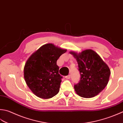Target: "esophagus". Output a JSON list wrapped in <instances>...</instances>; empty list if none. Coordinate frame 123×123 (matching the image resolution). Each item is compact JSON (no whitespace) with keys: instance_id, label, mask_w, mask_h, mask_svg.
<instances>
[{"instance_id":"1","label":"esophagus","mask_w":123,"mask_h":123,"mask_svg":"<svg viewBox=\"0 0 123 123\" xmlns=\"http://www.w3.org/2000/svg\"><path fill=\"white\" fill-rule=\"evenodd\" d=\"M70 77H71V76L70 75V74H69V75H68V76H67L65 77V78H66L67 79H70Z\"/></svg>"}]
</instances>
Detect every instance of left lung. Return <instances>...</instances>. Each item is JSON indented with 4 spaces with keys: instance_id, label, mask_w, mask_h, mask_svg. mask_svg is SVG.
<instances>
[{
    "instance_id": "1",
    "label": "left lung",
    "mask_w": 123,
    "mask_h": 123,
    "mask_svg": "<svg viewBox=\"0 0 123 123\" xmlns=\"http://www.w3.org/2000/svg\"><path fill=\"white\" fill-rule=\"evenodd\" d=\"M80 74V81L74 85L75 92L81 97L91 98L97 95L107 85L110 70L97 53L89 49L79 53L71 51Z\"/></svg>"
}]
</instances>
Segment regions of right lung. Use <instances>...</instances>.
<instances>
[{"mask_svg": "<svg viewBox=\"0 0 123 123\" xmlns=\"http://www.w3.org/2000/svg\"><path fill=\"white\" fill-rule=\"evenodd\" d=\"M67 49L53 44L43 45L29 57L24 67L26 85L37 97L52 98L59 93L61 78L57 60Z\"/></svg>", "mask_w": 123, "mask_h": 123, "instance_id": "obj_1", "label": "right lung"}]
</instances>
